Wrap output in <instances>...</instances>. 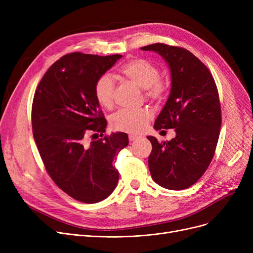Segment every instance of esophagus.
<instances>
[{
  "label": "esophagus",
  "mask_w": 253,
  "mask_h": 253,
  "mask_svg": "<svg viewBox=\"0 0 253 253\" xmlns=\"http://www.w3.org/2000/svg\"><path fill=\"white\" fill-rule=\"evenodd\" d=\"M138 137H139L138 135H135V134H130V135H129V140H130V141H134V140H136Z\"/></svg>",
  "instance_id": "obj_1"
}]
</instances>
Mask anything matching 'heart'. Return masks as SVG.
Instances as JSON below:
<instances>
[{"mask_svg":"<svg viewBox=\"0 0 253 253\" xmlns=\"http://www.w3.org/2000/svg\"><path fill=\"white\" fill-rule=\"evenodd\" d=\"M120 74L131 82L145 90V95L152 100H161L167 92V85L161 81L160 72L150 61L135 58L124 63L119 70ZM115 85L110 75L100 76L94 85V94L97 102L105 109H110L114 102ZM152 113L147 109L121 110L111 118V125L115 130L137 133L148 125Z\"/></svg>","mask_w":253,"mask_h":253,"instance_id":"heart-1","label":"heart"}]
</instances>
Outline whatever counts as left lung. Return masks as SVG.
Wrapping results in <instances>:
<instances>
[{"instance_id":"obj_1","label":"left lung","mask_w":253,"mask_h":253,"mask_svg":"<svg viewBox=\"0 0 253 253\" xmlns=\"http://www.w3.org/2000/svg\"><path fill=\"white\" fill-rule=\"evenodd\" d=\"M141 50L158 53L169 66L170 93L154 128L174 129L176 134L161 143L148 136L153 145L149 168L159 185L184 190L203 175L215 152L221 126L217 88L206 65L190 51L161 43Z\"/></svg>"}]
</instances>
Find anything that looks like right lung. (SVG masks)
I'll return each instance as SVG.
<instances>
[{
    "mask_svg": "<svg viewBox=\"0 0 253 253\" xmlns=\"http://www.w3.org/2000/svg\"><path fill=\"white\" fill-rule=\"evenodd\" d=\"M122 57L75 52L53 63L35 92L32 123L39 153L51 178L76 200L93 204L116 189V155L129 142L124 132L103 135L106 120L94 94L97 79ZM94 134V135H95Z\"/></svg>",
    "mask_w": 253,
    "mask_h": 253,
    "instance_id": "1",
    "label": "right lung"
}]
</instances>
